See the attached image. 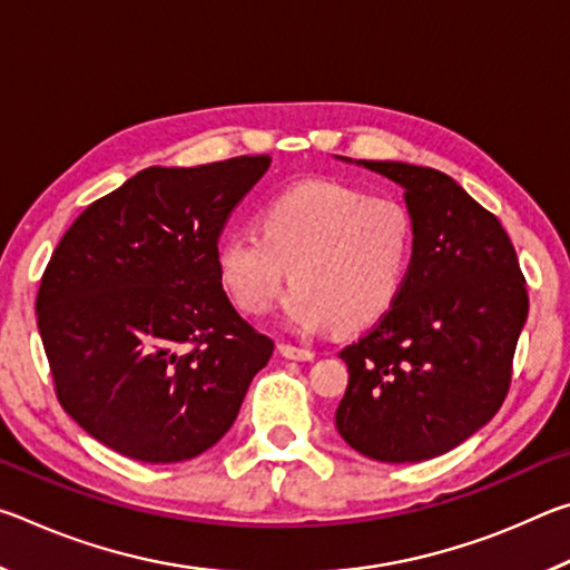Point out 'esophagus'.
<instances>
[{"instance_id": "obj_1", "label": "esophagus", "mask_w": 570, "mask_h": 570, "mask_svg": "<svg viewBox=\"0 0 570 570\" xmlns=\"http://www.w3.org/2000/svg\"><path fill=\"white\" fill-rule=\"evenodd\" d=\"M278 352H282V356H286V360H296V362H312L314 360L312 350H304V346H294V344H286V342L278 344Z\"/></svg>"}]
</instances>
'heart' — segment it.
<instances>
[{"label":"heart","instance_id":"b5f03b06","mask_svg":"<svg viewBox=\"0 0 570 570\" xmlns=\"http://www.w3.org/2000/svg\"><path fill=\"white\" fill-rule=\"evenodd\" d=\"M414 254V218L390 193L308 180L278 193L258 230L220 238V284L248 314H264L286 284V316L298 330L342 332L377 322L397 302Z\"/></svg>","mask_w":570,"mask_h":570}]
</instances>
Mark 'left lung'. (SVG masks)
<instances>
[{
  "label": "left lung",
  "instance_id": "obj_1",
  "mask_svg": "<svg viewBox=\"0 0 570 570\" xmlns=\"http://www.w3.org/2000/svg\"><path fill=\"white\" fill-rule=\"evenodd\" d=\"M400 183L414 254L397 302L340 352L336 430L380 462H420L493 420L528 320L525 276L500 220L435 168L360 160Z\"/></svg>",
  "mask_w": 570,
  "mask_h": 570
}]
</instances>
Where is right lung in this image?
<instances>
[{"label": "right lung", "instance_id": "right-lung-1", "mask_svg": "<svg viewBox=\"0 0 570 570\" xmlns=\"http://www.w3.org/2000/svg\"><path fill=\"white\" fill-rule=\"evenodd\" d=\"M268 156L153 166L90 204L52 250L37 326L65 412L142 462L206 452L274 352L216 266L234 208Z\"/></svg>", "mask_w": 570, "mask_h": 570}]
</instances>
